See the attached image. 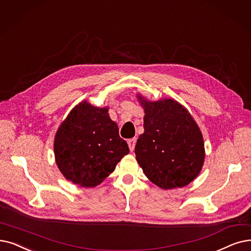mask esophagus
Instances as JSON below:
<instances>
[{"label":"esophagus","instance_id":"esophagus-1","mask_svg":"<svg viewBox=\"0 0 251 251\" xmlns=\"http://www.w3.org/2000/svg\"><path fill=\"white\" fill-rule=\"evenodd\" d=\"M135 145H136V138H135V137L128 140V147H129V150H130V151H134Z\"/></svg>","mask_w":251,"mask_h":251}]
</instances>
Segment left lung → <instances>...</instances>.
Masks as SVG:
<instances>
[{
    "instance_id": "8db88e82",
    "label": "left lung",
    "mask_w": 251,
    "mask_h": 251,
    "mask_svg": "<svg viewBox=\"0 0 251 251\" xmlns=\"http://www.w3.org/2000/svg\"><path fill=\"white\" fill-rule=\"evenodd\" d=\"M144 107L145 132L135 156L146 176L163 190L186 187L204 164L203 135L189 111L172 99L156 101L136 94Z\"/></svg>"
}]
</instances>
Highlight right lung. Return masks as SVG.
I'll use <instances>...</instances> for the list:
<instances>
[{
  "instance_id": "1",
  "label": "right lung",
  "mask_w": 251,
  "mask_h": 251,
  "mask_svg": "<svg viewBox=\"0 0 251 251\" xmlns=\"http://www.w3.org/2000/svg\"><path fill=\"white\" fill-rule=\"evenodd\" d=\"M129 152L120 137L108 107L84 100L75 105L59 125L54 137V156L68 180L92 188L101 183Z\"/></svg>"
}]
</instances>
